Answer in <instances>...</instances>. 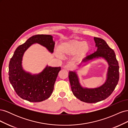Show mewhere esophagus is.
I'll list each match as a JSON object with an SVG mask.
<instances>
[{"mask_svg":"<svg viewBox=\"0 0 128 128\" xmlns=\"http://www.w3.org/2000/svg\"><path fill=\"white\" fill-rule=\"evenodd\" d=\"M64 68L66 69H67V70H70V69L72 68V66L70 64H66L64 66Z\"/></svg>","mask_w":128,"mask_h":128,"instance_id":"34e87169","label":"esophagus"}]
</instances>
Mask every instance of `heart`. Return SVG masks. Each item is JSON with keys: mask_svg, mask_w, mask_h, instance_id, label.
I'll return each instance as SVG.
<instances>
[{"mask_svg": "<svg viewBox=\"0 0 128 128\" xmlns=\"http://www.w3.org/2000/svg\"><path fill=\"white\" fill-rule=\"evenodd\" d=\"M90 50V44L88 42L73 38L61 42L59 49L56 50V54L59 58L74 55L75 60H81L86 56Z\"/></svg>", "mask_w": 128, "mask_h": 128, "instance_id": "1", "label": "heart"}]
</instances>
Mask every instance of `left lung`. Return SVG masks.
Returning a JSON list of instances; mask_svg holds the SVG:
<instances>
[{
	"instance_id": "8db88e82",
	"label": "left lung",
	"mask_w": 128,
	"mask_h": 128,
	"mask_svg": "<svg viewBox=\"0 0 128 128\" xmlns=\"http://www.w3.org/2000/svg\"><path fill=\"white\" fill-rule=\"evenodd\" d=\"M97 48L92 54L87 56L80 66H86L88 62L99 58H102L108 63V67L104 83L97 88H88L82 86L75 71L69 72V79L72 91L77 98L87 103H96L108 98L114 90L119 80V66L113 50L102 38L94 37Z\"/></svg>"
}]
</instances>
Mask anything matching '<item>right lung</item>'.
Listing matches in <instances>:
<instances>
[{
	"instance_id": "right-lung-1",
	"label": "right lung",
	"mask_w": 128,
	"mask_h": 128,
	"mask_svg": "<svg viewBox=\"0 0 128 128\" xmlns=\"http://www.w3.org/2000/svg\"><path fill=\"white\" fill-rule=\"evenodd\" d=\"M39 44L52 53L55 42L50 34H37L30 37L15 50L9 64V80L17 94L30 102H40L51 96L54 86L61 67L47 65L42 72L32 74L22 67L24 52L34 44Z\"/></svg>"
}]
</instances>
